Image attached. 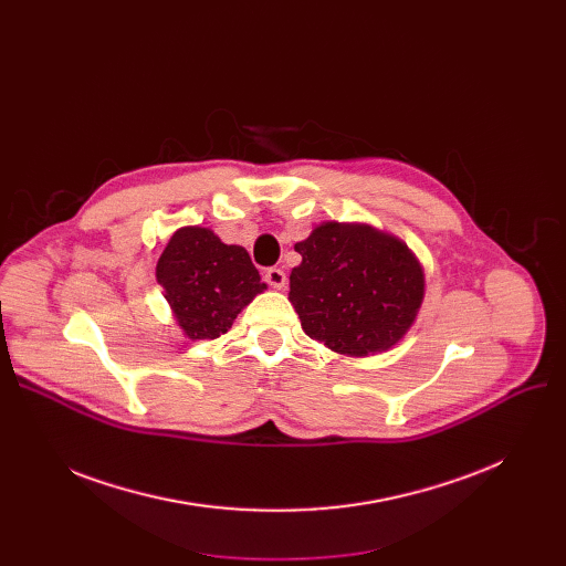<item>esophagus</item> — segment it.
I'll return each instance as SVG.
<instances>
[{
	"label": "esophagus",
	"instance_id": "1",
	"mask_svg": "<svg viewBox=\"0 0 566 566\" xmlns=\"http://www.w3.org/2000/svg\"><path fill=\"white\" fill-rule=\"evenodd\" d=\"M263 277L273 289H284L286 286V273L282 271V268H268Z\"/></svg>",
	"mask_w": 566,
	"mask_h": 566
}]
</instances>
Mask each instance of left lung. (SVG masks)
<instances>
[{
	"mask_svg": "<svg viewBox=\"0 0 566 566\" xmlns=\"http://www.w3.org/2000/svg\"><path fill=\"white\" fill-rule=\"evenodd\" d=\"M295 252L303 261L291 271L289 301L312 339L367 358L408 333L424 298V271L397 235L323 222Z\"/></svg>",
	"mask_w": 566,
	"mask_h": 566,
	"instance_id": "8db88e82",
	"label": "left lung"
}]
</instances>
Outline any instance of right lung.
I'll use <instances>...</instances> for the list:
<instances>
[{
    "label": "right lung",
    "mask_w": 566,
    "mask_h": 566,
    "mask_svg": "<svg viewBox=\"0 0 566 566\" xmlns=\"http://www.w3.org/2000/svg\"><path fill=\"white\" fill-rule=\"evenodd\" d=\"M158 284L188 339H216L265 289L250 254L206 227L178 229L156 265Z\"/></svg>",
    "instance_id": "obj_1"
}]
</instances>
